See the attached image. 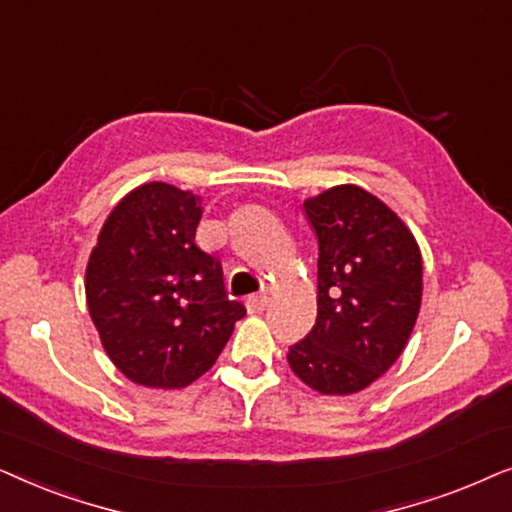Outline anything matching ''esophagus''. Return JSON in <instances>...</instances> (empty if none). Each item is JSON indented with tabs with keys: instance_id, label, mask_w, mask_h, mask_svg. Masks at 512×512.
Instances as JSON below:
<instances>
[{
	"instance_id": "obj_1",
	"label": "esophagus",
	"mask_w": 512,
	"mask_h": 512,
	"mask_svg": "<svg viewBox=\"0 0 512 512\" xmlns=\"http://www.w3.org/2000/svg\"><path fill=\"white\" fill-rule=\"evenodd\" d=\"M267 302V295H250L245 299V309H248V313H262L267 309Z\"/></svg>"
}]
</instances>
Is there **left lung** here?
<instances>
[{"label": "left lung", "instance_id": "left-lung-1", "mask_svg": "<svg viewBox=\"0 0 512 512\" xmlns=\"http://www.w3.org/2000/svg\"><path fill=\"white\" fill-rule=\"evenodd\" d=\"M304 210L318 236V318L288 363L311 391L353 395L405 351L424 260L412 229L363 187H330Z\"/></svg>", "mask_w": 512, "mask_h": 512}]
</instances>
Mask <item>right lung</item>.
Instances as JSON below:
<instances>
[{
	"mask_svg": "<svg viewBox=\"0 0 512 512\" xmlns=\"http://www.w3.org/2000/svg\"><path fill=\"white\" fill-rule=\"evenodd\" d=\"M201 196L145 182L102 224L86 264V304L105 353L133 384L185 388L215 365L241 302L222 267L194 243Z\"/></svg>",
	"mask_w": 512,
	"mask_h": 512,
	"instance_id": "obj_1",
	"label": "right lung"
}]
</instances>
